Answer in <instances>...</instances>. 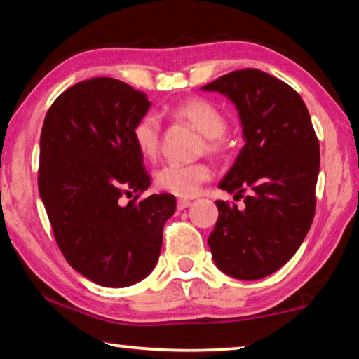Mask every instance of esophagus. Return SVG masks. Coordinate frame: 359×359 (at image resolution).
I'll list each match as a JSON object with an SVG mask.
<instances>
[{
  "instance_id": "34e87169",
  "label": "esophagus",
  "mask_w": 359,
  "mask_h": 359,
  "mask_svg": "<svg viewBox=\"0 0 359 359\" xmlns=\"http://www.w3.org/2000/svg\"><path fill=\"white\" fill-rule=\"evenodd\" d=\"M191 205V201H188V199H179L177 201V209L179 210H184L187 208H190Z\"/></svg>"
}]
</instances>
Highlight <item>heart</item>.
Returning <instances> with one entry per match:
<instances>
[{"instance_id":"1","label":"heart","mask_w":359,"mask_h":359,"mask_svg":"<svg viewBox=\"0 0 359 359\" xmlns=\"http://www.w3.org/2000/svg\"><path fill=\"white\" fill-rule=\"evenodd\" d=\"M171 114L175 118L185 120L205 136V147L212 154H222L226 150L228 141L223 133L228 121L223 112L215 104L204 98H188L174 104ZM133 142L145 160H155L161 149V126L154 114H145L133 126ZM212 168L205 161L190 163H168L155 174V184L163 191L180 198L194 196L204 182L210 180Z\"/></svg>"}]
</instances>
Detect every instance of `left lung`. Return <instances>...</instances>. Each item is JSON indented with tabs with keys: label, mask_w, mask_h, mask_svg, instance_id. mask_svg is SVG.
Masks as SVG:
<instances>
[{
	"label": "left lung",
	"mask_w": 359,
	"mask_h": 359,
	"mask_svg": "<svg viewBox=\"0 0 359 359\" xmlns=\"http://www.w3.org/2000/svg\"><path fill=\"white\" fill-rule=\"evenodd\" d=\"M203 88L234 102L245 137L218 185L244 198L245 208L215 201L218 220L208 239L212 257L224 274L258 280L280 269L311 229L317 208L318 137L296 90L267 72L238 69Z\"/></svg>",
	"instance_id": "8db88e82"
}]
</instances>
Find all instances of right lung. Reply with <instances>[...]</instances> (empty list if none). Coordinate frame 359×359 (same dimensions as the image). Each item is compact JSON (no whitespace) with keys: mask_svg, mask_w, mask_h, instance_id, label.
<instances>
[{"mask_svg":"<svg viewBox=\"0 0 359 359\" xmlns=\"http://www.w3.org/2000/svg\"><path fill=\"white\" fill-rule=\"evenodd\" d=\"M144 92L112 77L72 85L53 101L39 147V194L66 261L102 287H128L154 269L172 194L141 198L150 185L133 126ZM135 194L126 206L121 196Z\"/></svg>","mask_w":359,"mask_h":359,"instance_id":"right-lung-1","label":"right lung"}]
</instances>
